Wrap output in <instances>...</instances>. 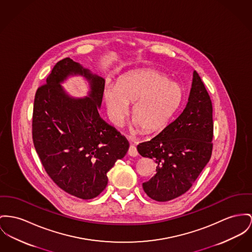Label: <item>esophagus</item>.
Returning a JSON list of instances; mask_svg holds the SVG:
<instances>
[{"label": "esophagus", "instance_id": "34e87169", "mask_svg": "<svg viewBox=\"0 0 252 252\" xmlns=\"http://www.w3.org/2000/svg\"><path fill=\"white\" fill-rule=\"evenodd\" d=\"M128 154H129V156H131V157H136V156L138 155L137 150H136V147H135L134 145H131V146L129 147Z\"/></svg>", "mask_w": 252, "mask_h": 252}]
</instances>
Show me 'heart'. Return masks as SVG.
<instances>
[{"label":"heart","instance_id":"heart-1","mask_svg":"<svg viewBox=\"0 0 252 252\" xmlns=\"http://www.w3.org/2000/svg\"><path fill=\"white\" fill-rule=\"evenodd\" d=\"M104 99L111 118L120 123L133 103L132 118L141 132L151 134L162 129L181 107L182 87L169 81L155 69H142L122 76L116 84L107 85Z\"/></svg>","mask_w":252,"mask_h":252}]
</instances>
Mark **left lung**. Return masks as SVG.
Here are the masks:
<instances>
[{"mask_svg": "<svg viewBox=\"0 0 252 252\" xmlns=\"http://www.w3.org/2000/svg\"><path fill=\"white\" fill-rule=\"evenodd\" d=\"M212 102L196 70L188 102L180 117L137 151L157 163L156 174L142 184L153 200L171 201L188 191L212 154Z\"/></svg>", "mask_w": 252, "mask_h": 252, "instance_id": "left-lung-1", "label": "left lung"}]
</instances>
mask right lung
Masks as SVG:
<instances>
[{
  "instance_id": "1",
  "label": "right lung",
  "mask_w": 252,
  "mask_h": 252,
  "mask_svg": "<svg viewBox=\"0 0 252 252\" xmlns=\"http://www.w3.org/2000/svg\"><path fill=\"white\" fill-rule=\"evenodd\" d=\"M82 75L91 91L73 99L60 85L69 75ZM105 80L70 58L56 63L34 98L32 139L40 160L54 184L83 200L97 197L107 173L129 149V142L98 114Z\"/></svg>"
}]
</instances>
